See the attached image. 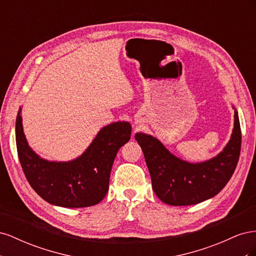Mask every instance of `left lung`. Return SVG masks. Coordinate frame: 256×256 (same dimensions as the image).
Instances as JSON below:
<instances>
[{"mask_svg": "<svg viewBox=\"0 0 256 256\" xmlns=\"http://www.w3.org/2000/svg\"><path fill=\"white\" fill-rule=\"evenodd\" d=\"M134 138L143 150L154 192L172 206L194 205L218 194L235 171L242 146L236 109L230 141L216 157L202 162L192 164L176 157L150 134L138 132Z\"/></svg>", "mask_w": 256, "mask_h": 256, "instance_id": "left-lung-1", "label": "left lung"}]
</instances>
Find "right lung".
<instances>
[{
    "label": "right lung",
    "mask_w": 256,
    "mask_h": 256,
    "mask_svg": "<svg viewBox=\"0 0 256 256\" xmlns=\"http://www.w3.org/2000/svg\"><path fill=\"white\" fill-rule=\"evenodd\" d=\"M21 108L16 118V143L23 172L36 193L48 203L80 208L102 202L118 150L130 140L129 122L102 127L82 154L69 161H50L37 154L23 132Z\"/></svg>",
    "instance_id": "right-lung-1"
}]
</instances>
